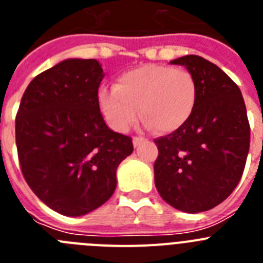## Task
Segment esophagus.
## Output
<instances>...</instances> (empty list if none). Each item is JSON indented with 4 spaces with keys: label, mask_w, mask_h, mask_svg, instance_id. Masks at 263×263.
Returning a JSON list of instances; mask_svg holds the SVG:
<instances>
[{
    "label": "esophagus",
    "mask_w": 263,
    "mask_h": 263,
    "mask_svg": "<svg viewBox=\"0 0 263 263\" xmlns=\"http://www.w3.org/2000/svg\"><path fill=\"white\" fill-rule=\"evenodd\" d=\"M143 141H145V138H142V137H134V138H133L134 147H137V146L141 145V143H142Z\"/></svg>",
    "instance_id": "esophagus-1"
}]
</instances>
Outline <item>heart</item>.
<instances>
[{"mask_svg":"<svg viewBox=\"0 0 263 263\" xmlns=\"http://www.w3.org/2000/svg\"><path fill=\"white\" fill-rule=\"evenodd\" d=\"M99 103L116 132H126L136 122L139 108L146 126L170 134L184 126L194 115L196 80L187 69L145 64L118 76L115 88L100 90Z\"/></svg>","mask_w":263,"mask_h":263,"instance_id":"b5f03b06","label":"heart"}]
</instances>
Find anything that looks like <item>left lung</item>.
Instances as JSON below:
<instances>
[{"label":"left lung","mask_w":263,"mask_h":263,"mask_svg":"<svg viewBox=\"0 0 263 263\" xmlns=\"http://www.w3.org/2000/svg\"><path fill=\"white\" fill-rule=\"evenodd\" d=\"M184 66L197 85V103L187 124L154 141L155 187L179 211L212 210L242 176L250 126L240 88L216 64L197 55L170 62Z\"/></svg>","instance_id":"1"}]
</instances>
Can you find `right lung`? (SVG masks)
I'll list each match as a JSON object with an SVG mask.
<instances>
[{"label": "right lung", "instance_id": "right-lung-1", "mask_svg": "<svg viewBox=\"0 0 263 263\" xmlns=\"http://www.w3.org/2000/svg\"><path fill=\"white\" fill-rule=\"evenodd\" d=\"M104 72L95 59H67L32 79L15 117V143L29 187L64 216L110 199L132 138L106 126L99 105Z\"/></svg>", "mask_w": 263, "mask_h": 263}]
</instances>
